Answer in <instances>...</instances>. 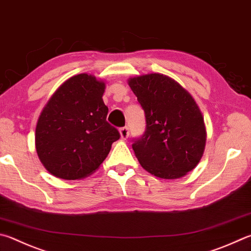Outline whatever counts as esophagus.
I'll use <instances>...</instances> for the list:
<instances>
[{
  "label": "esophagus",
  "mask_w": 251,
  "mask_h": 251,
  "mask_svg": "<svg viewBox=\"0 0 251 251\" xmlns=\"http://www.w3.org/2000/svg\"><path fill=\"white\" fill-rule=\"evenodd\" d=\"M120 134H121V137H122V139H127L128 138V136H129V129H128V127H122V128L120 129Z\"/></svg>",
  "instance_id": "1"
}]
</instances>
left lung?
Here are the masks:
<instances>
[{"instance_id": "obj_1", "label": "left lung", "mask_w": 251, "mask_h": 251, "mask_svg": "<svg viewBox=\"0 0 251 251\" xmlns=\"http://www.w3.org/2000/svg\"><path fill=\"white\" fill-rule=\"evenodd\" d=\"M128 85L143 107L144 135L134 141L141 167L161 179H179L193 170L206 143L197 102L172 78L161 74L134 76Z\"/></svg>"}]
</instances>
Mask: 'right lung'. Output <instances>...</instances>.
<instances>
[{
	"label": "right lung",
	"instance_id": "right-lung-1",
	"mask_svg": "<svg viewBox=\"0 0 251 251\" xmlns=\"http://www.w3.org/2000/svg\"><path fill=\"white\" fill-rule=\"evenodd\" d=\"M105 83L94 75L71 76L49 99L36 126V151L52 176L80 180L99 169L120 139L108 124Z\"/></svg>",
	"mask_w": 251,
	"mask_h": 251
}]
</instances>
